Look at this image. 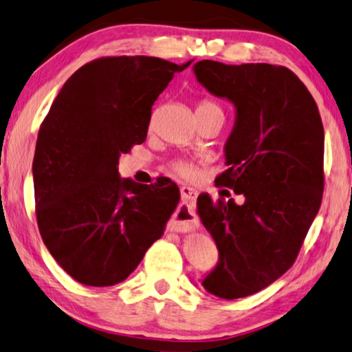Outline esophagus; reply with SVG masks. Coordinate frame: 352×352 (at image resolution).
I'll use <instances>...</instances> for the list:
<instances>
[{
	"label": "esophagus",
	"mask_w": 352,
	"mask_h": 352,
	"mask_svg": "<svg viewBox=\"0 0 352 352\" xmlns=\"http://www.w3.org/2000/svg\"><path fill=\"white\" fill-rule=\"evenodd\" d=\"M180 194H182L183 200H185V202H186L189 206H191V208H194V206H196L197 196H199L197 189H194V188H191V186H182V188H180Z\"/></svg>",
	"instance_id": "esophagus-1"
}]
</instances>
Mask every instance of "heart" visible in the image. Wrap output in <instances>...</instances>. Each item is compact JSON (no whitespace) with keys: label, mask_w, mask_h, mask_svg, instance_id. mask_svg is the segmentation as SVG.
Masks as SVG:
<instances>
[{"label":"heart","mask_w":352,"mask_h":352,"mask_svg":"<svg viewBox=\"0 0 352 352\" xmlns=\"http://www.w3.org/2000/svg\"><path fill=\"white\" fill-rule=\"evenodd\" d=\"M196 113H217V114L224 116L221 106L217 104V103H214V102H211V100H204V102H200L197 104ZM169 169L174 172V174H177L178 177H182V178H192V177H196V174H197L196 164L191 163V161H188V160H174V161H170Z\"/></svg>","instance_id":"b5f03b06"}]
</instances>
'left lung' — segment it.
<instances>
[{
  "label": "left lung",
  "mask_w": 352,
  "mask_h": 352,
  "mask_svg": "<svg viewBox=\"0 0 352 352\" xmlns=\"http://www.w3.org/2000/svg\"><path fill=\"white\" fill-rule=\"evenodd\" d=\"M199 82L235 104L226 144L228 169L219 186L244 196L200 194L197 213L219 249V263L202 285L238 299L271 285L293 266L324 191V128L314 97L283 65H227L204 59Z\"/></svg>",
  "instance_id": "1"
}]
</instances>
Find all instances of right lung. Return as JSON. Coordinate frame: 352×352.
<instances>
[{
  "label": "right lung",
  "instance_id": "add662e5",
  "mask_svg": "<svg viewBox=\"0 0 352 352\" xmlns=\"http://www.w3.org/2000/svg\"><path fill=\"white\" fill-rule=\"evenodd\" d=\"M148 56H106L78 69L38 130L32 177L41 236L59 266L89 287L116 285L160 239L180 199L160 177H119V156L142 144L152 106L177 72Z\"/></svg>",
  "mask_w": 352,
  "mask_h": 352
}]
</instances>
